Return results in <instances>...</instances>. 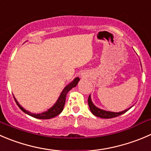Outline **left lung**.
<instances>
[{"instance_id":"1","label":"left lung","mask_w":151,"mask_h":151,"mask_svg":"<svg viewBox=\"0 0 151 151\" xmlns=\"http://www.w3.org/2000/svg\"><path fill=\"white\" fill-rule=\"evenodd\" d=\"M88 103L89 108H90L91 111L93 114L94 116H98V117L103 118V119H109V118H114L116 117V116H119V115H122L123 114H125V112L128 111L131 107L127 108L125 111H120V112H113V111H105V110L101 109L99 108L98 107H96L94 104L93 103L91 100V95H89L88 99Z\"/></svg>"}]
</instances>
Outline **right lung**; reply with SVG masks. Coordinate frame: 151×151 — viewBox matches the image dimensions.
<instances>
[{
	"label": "right lung",
	"instance_id": "add662e5",
	"mask_svg": "<svg viewBox=\"0 0 151 151\" xmlns=\"http://www.w3.org/2000/svg\"><path fill=\"white\" fill-rule=\"evenodd\" d=\"M80 81V78L79 77H76L73 80V81H71V83H68L66 86L63 88V90L62 91V92L60 94L59 97H58L57 102L51 107L49 109H48L47 111H44L43 113H40V114H33V113H31L30 111H27L25 108H23L21 105L19 104V102H17V99H15V97L14 96V99L15 100L16 103L18 105L19 108L22 110L24 113H26V114L29 115V116H32V117L37 118V119H51V118H54L55 116H58L63 111L64 108V105H65V97H66V94L70 90H71L72 88H74L77 84H78V82Z\"/></svg>",
	"mask_w": 151,
	"mask_h": 151
}]
</instances>
